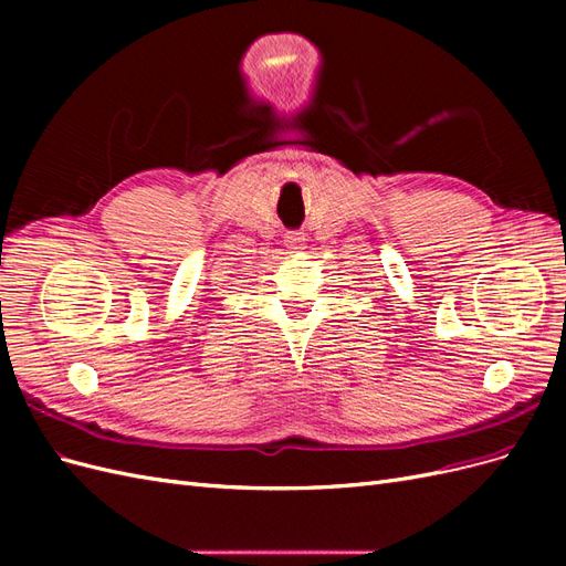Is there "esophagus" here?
Returning a JSON list of instances; mask_svg holds the SVG:
<instances>
[{
    "label": "esophagus",
    "mask_w": 566,
    "mask_h": 566,
    "mask_svg": "<svg viewBox=\"0 0 566 566\" xmlns=\"http://www.w3.org/2000/svg\"><path fill=\"white\" fill-rule=\"evenodd\" d=\"M285 243L293 248V250H300L302 245H304V233H300V231H290L287 235H285Z\"/></svg>",
    "instance_id": "esophagus-1"
}]
</instances>
